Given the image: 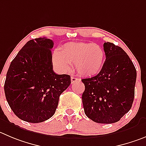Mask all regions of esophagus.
<instances>
[{
  "label": "esophagus",
  "instance_id": "1",
  "mask_svg": "<svg viewBox=\"0 0 146 146\" xmlns=\"http://www.w3.org/2000/svg\"><path fill=\"white\" fill-rule=\"evenodd\" d=\"M70 80H71L72 84H73V83H75L76 81H78V80H79V78H75V77H73V76H71V77H70Z\"/></svg>",
  "mask_w": 146,
  "mask_h": 146
}]
</instances>
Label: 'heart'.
Segmentation results:
<instances>
[{
    "label": "heart",
    "mask_w": 146,
    "mask_h": 146,
    "mask_svg": "<svg viewBox=\"0 0 146 146\" xmlns=\"http://www.w3.org/2000/svg\"><path fill=\"white\" fill-rule=\"evenodd\" d=\"M105 54L99 45L85 42H69L60 50L52 53V62L55 68L61 73L69 70L70 63L76 71L84 76H92L99 73L104 65Z\"/></svg>",
    "instance_id": "1"
}]
</instances>
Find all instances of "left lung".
I'll return each mask as SVG.
<instances>
[{"label": "left lung", "instance_id": "left-lung-1", "mask_svg": "<svg viewBox=\"0 0 146 146\" xmlns=\"http://www.w3.org/2000/svg\"><path fill=\"white\" fill-rule=\"evenodd\" d=\"M106 60L96 76L82 79L84 112L97 123L117 122L128 112L135 96L136 69L119 46L104 42Z\"/></svg>", "mask_w": 146, "mask_h": 146}]
</instances>
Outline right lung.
Here are the masks:
<instances>
[{
	"instance_id": "obj_1",
	"label": "right lung",
	"mask_w": 146,
	"mask_h": 146,
	"mask_svg": "<svg viewBox=\"0 0 146 146\" xmlns=\"http://www.w3.org/2000/svg\"><path fill=\"white\" fill-rule=\"evenodd\" d=\"M46 37L31 39L11 62L4 84L6 100L19 119L32 123L54 115L61 94L70 86L69 75L53 71L51 49Z\"/></svg>"
}]
</instances>
